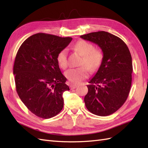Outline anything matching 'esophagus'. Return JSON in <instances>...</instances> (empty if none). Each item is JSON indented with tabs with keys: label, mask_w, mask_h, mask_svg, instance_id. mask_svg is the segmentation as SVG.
I'll return each instance as SVG.
<instances>
[{
	"label": "esophagus",
	"mask_w": 148,
	"mask_h": 148,
	"mask_svg": "<svg viewBox=\"0 0 148 148\" xmlns=\"http://www.w3.org/2000/svg\"><path fill=\"white\" fill-rule=\"evenodd\" d=\"M77 87V84H71L70 85V88L71 90H73V89H75Z\"/></svg>",
	"instance_id": "34e87169"
}]
</instances>
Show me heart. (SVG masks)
<instances>
[{"mask_svg":"<svg viewBox=\"0 0 148 148\" xmlns=\"http://www.w3.org/2000/svg\"><path fill=\"white\" fill-rule=\"evenodd\" d=\"M74 49L83 55L80 67L69 69L65 72V76L71 83H77L88 77L89 70L95 72L101 65L103 55L101 49L94 48L92 43L81 40L75 44ZM57 62L60 67L65 69L67 66V50L63 49L57 55Z\"/></svg>","mask_w":148,"mask_h":148,"instance_id":"obj_1","label":"heart"}]
</instances>
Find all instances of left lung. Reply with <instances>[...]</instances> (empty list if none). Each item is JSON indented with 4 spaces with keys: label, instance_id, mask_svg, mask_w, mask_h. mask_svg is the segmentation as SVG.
<instances>
[{
    "label": "left lung",
    "instance_id": "obj_1",
    "mask_svg": "<svg viewBox=\"0 0 148 148\" xmlns=\"http://www.w3.org/2000/svg\"><path fill=\"white\" fill-rule=\"evenodd\" d=\"M80 37L98 45L103 55L101 65L87 85L85 106L95 115H110L121 108L130 92L133 71L130 51L123 40L105 31Z\"/></svg>",
    "mask_w": 148,
    "mask_h": 148
}]
</instances>
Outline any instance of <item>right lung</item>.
<instances>
[{"label": "right lung", "instance_id": "1", "mask_svg": "<svg viewBox=\"0 0 148 148\" xmlns=\"http://www.w3.org/2000/svg\"><path fill=\"white\" fill-rule=\"evenodd\" d=\"M72 37L38 33L22 43L16 56V88L28 109L39 118L57 115L64 107L63 93L69 90L57 62L58 53Z\"/></svg>", "mask_w": 148, "mask_h": 148}]
</instances>
